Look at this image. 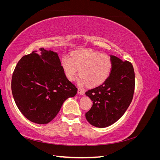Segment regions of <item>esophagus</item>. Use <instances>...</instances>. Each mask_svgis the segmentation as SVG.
<instances>
[{
	"instance_id": "esophagus-1",
	"label": "esophagus",
	"mask_w": 160,
	"mask_h": 160,
	"mask_svg": "<svg viewBox=\"0 0 160 160\" xmlns=\"http://www.w3.org/2000/svg\"><path fill=\"white\" fill-rule=\"evenodd\" d=\"M77 93L79 95H84L85 94V91L83 89H78V91H77Z\"/></svg>"
}]
</instances>
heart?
I'll return each mask as SVG.
<instances>
[{"mask_svg": "<svg viewBox=\"0 0 160 160\" xmlns=\"http://www.w3.org/2000/svg\"><path fill=\"white\" fill-rule=\"evenodd\" d=\"M61 64L67 79L74 80L80 71L78 83H87L90 87L102 83L112 68V60L109 55L91 50L75 52L72 57L65 55L62 58Z\"/></svg>", "mask_w": 160, "mask_h": 160, "instance_id": "heart-1", "label": "heart"}]
</instances>
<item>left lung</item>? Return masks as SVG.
<instances>
[{
	"mask_svg": "<svg viewBox=\"0 0 160 160\" xmlns=\"http://www.w3.org/2000/svg\"><path fill=\"white\" fill-rule=\"evenodd\" d=\"M112 68L103 83L88 90L85 95L93 101L85 113L88 122L97 128H106L122 117L132 102L135 88L132 64L110 55Z\"/></svg>",
	"mask_w": 160,
	"mask_h": 160,
	"instance_id": "1",
	"label": "left lung"
}]
</instances>
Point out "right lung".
<instances>
[{
	"instance_id": "add662e5",
	"label": "right lung",
	"mask_w": 160,
	"mask_h": 160,
	"mask_svg": "<svg viewBox=\"0 0 160 160\" xmlns=\"http://www.w3.org/2000/svg\"><path fill=\"white\" fill-rule=\"evenodd\" d=\"M11 89L18 109L31 122L46 124L77 88L67 78L57 52L40 48L23 56L12 74Z\"/></svg>"
}]
</instances>
